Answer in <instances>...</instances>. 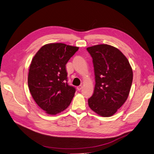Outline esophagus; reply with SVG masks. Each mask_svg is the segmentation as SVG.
I'll list each match as a JSON object with an SVG mask.
<instances>
[{
  "label": "esophagus",
  "mask_w": 154,
  "mask_h": 154,
  "mask_svg": "<svg viewBox=\"0 0 154 154\" xmlns=\"http://www.w3.org/2000/svg\"><path fill=\"white\" fill-rule=\"evenodd\" d=\"M82 88H83V86L82 85H80V86L77 87V89H78V91H80V90H82Z\"/></svg>",
  "instance_id": "1"
}]
</instances>
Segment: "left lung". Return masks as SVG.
Listing matches in <instances>:
<instances>
[{"label":"left lung","mask_w":154,"mask_h":154,"mask_svg":"<svg viewBox=\"0 0 154 154\" xmlns=\"http://www.w3.org/2000/svg\"><path fill=\"white\" fill-rule=\"evenodd\" d=\"M87 50L92 58L96 82L88 106L98 115L110 117L128 98L133 80L132 67L125 56L112 45L100 44Z\"/></svg>","instance_id":"8db88e82"}]
</instances>
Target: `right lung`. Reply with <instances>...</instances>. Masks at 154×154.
<instances>
[{"label": "right lung", "mask_w": 154, "mask_h": 154, "mask_svg": "<svg viewBox=\"0 0 154 154\" xmlns=\"http://www.w3.org/2000/svg\"><path fill=\"white\" fill-rule=\"evenodd\" d=\"M78 49L62 43L48 44L32 60L27 79L29 91L48 114L61 112L71 103L76 89L67 82L66 65Z\"/></svg>", "instance_id": "obj_1"}]
</instances>
